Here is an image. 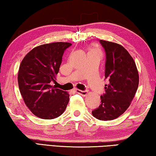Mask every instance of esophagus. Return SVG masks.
Here are the masks:
<instances>
[{"label":"esophagus","instance_id":"obj_1","mask_svg":"<svg viewBox=\"0 0 156 156\" xmlns=\"http://www.w3.org/2000/svg\"><path fill=\"white\" fill-rule=\"evenodd\" d=\"M75 91L76 92V93L81 95V96H87L88 94V91H82V90H80V89H75Z\"/></svg>","mask_w":156,"mask_h":156}]
</instances>
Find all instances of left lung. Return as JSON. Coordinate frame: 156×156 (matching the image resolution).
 <instances>
[{
  "instance_id": "left-lung-1",
  "label": "left lung",
  "mask_w": 156,
  "mask_h": 156,
  "mask_svg": "<svg viewBox=\"0 0 156 156\" xmlns=\"http://www.w3.org/2000/svg\"><path fill=\"white\" fill-rule=\"evenodd\" d=\"M106 53L105 94L100 96L101 104L92 112L100 120H112L119 117L130 106L139 84L136 62L125 47L120 44L100 40Z\"/></svg>"
}]
</instances>
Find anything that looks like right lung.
Segmentation results:
<instances>
[{"label":"right lung","instance_id":"1","mask_svg":"<svg viewBox=\"0 0 156 156\" xmlns=\"http://www.w3.org/2000/svg\"><path fill=\"white\" fill-rule=\"evenodd\" d=\"M70 43L57 42L34 47L21 62L18 87L25 104L42 119L58 117L67 107L69 94L51 85L56 82L65 50Z\"/></svg>","mask_w":156,"mask_h":156}]
</instances>
